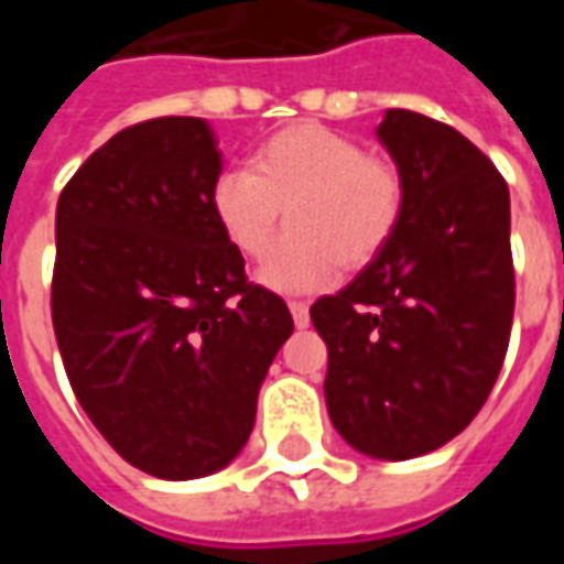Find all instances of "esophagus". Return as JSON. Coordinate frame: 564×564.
Segmentation results:
<instances>
[{"label":"esophagus","mask_w":564,"mask_h":564,"mask_svg":"<svg viewBox=\"0 0 564 564\" xmlns=\"http://www.w3.org/2000/svg\"><path fill=\"white\" fill-rule=\"evenodd\" d=\"M290 314H293V323L299 326V329H305L307 323H311V311H307L305 302H299V299L290 302Z\"/></svg>","instance_id":"obj_1"}]
</instances>
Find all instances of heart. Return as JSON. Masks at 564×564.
Wrapping results in <instances>:
<instances>
[{"label":"heart","mask_w":564,"mask_h":564,"mask_svg":"<svg viewBox=\"0 0 564 564\" xmlns=\"http://www.w3.org/2000/svg\"><path fill=\"white\" fill-rule=\"evenodd\" d=\"M210 214L245 259H262L283 220L290 232L259 278L271 290L314 293L347 271L366 269L390 247L408 202L402 169L356 139L319 123H293L259 141L247 169L210 184Z\"/></svg>","instance_id":"b5f03b06"}]
</instances>
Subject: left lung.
Returning <instances> with one entry per match:
<instances>
[{
  "mask_svg": "<svg viewBox=\"0 0 564 564\" xmlns=\"http://www.w3.org/2000/svg\"><path fill=\"white\" fill-rule=\"evenodd\" d=\"M378 135L408 186L402 226L311 323L329 347L332 425L375 459H414L471 423L508 354L510 196L447 123L390 108Z\"/></svg>",
  "mask_w": 564,
  "mask_h": 564,
  "instance_id": "left-lung-1",
  "label": "left lung"
}]
</instances>
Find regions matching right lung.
Here are the masks:
<instances>
[{
	"mask_svg": "<svg viewBox=\"0 0 564 564\" xmlns=\"http://www.w3.org/2000/svg\"><path fill=\"white\" fill-rule=\"evenodd\" d=\"M223 172L198 117L108 139L56 202L51 317L75 399L144 474L193 480L241 453L293 317L210 214Z\"/></svg>",
	"mask_w": 564,
	"mask_h": 564,
	"instance_id": "obj_1",
	"label": "right lung"
}]
</instances>
